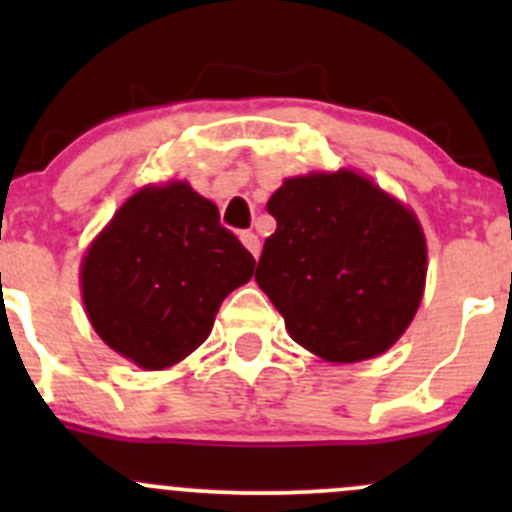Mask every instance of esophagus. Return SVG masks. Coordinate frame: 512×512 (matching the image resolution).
I'll list each match as a JSON object with an SVG mask.
<instances>
[{
    "mask_svg": "<svg viewBox=\"0 0 512 512\" xmlns=\"http://www.w3.org/2000/svg\"><path fill=\"white\" fill-rule=\"evenodd\" d=\"M240 240H242V245L247 247V250L252 252V257H260V240H257V235L252 230H245V232H240Z\"/></svg>",
    "mask_w": 512,
    "mask_h": 512,
    "instance_id": "esophagus-1",
    "label": "esophagus"
}]
</instances>
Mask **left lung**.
<instances>
[{
	"label": "left lung",
	"instance_id": "left-lung-1",
	"mask_svg": "<svg viewBox=\"0 0 512 512\" xmlns=\"http://www.w3.org/2000/svg\"><path fill=\"white\" fill-rule=\"evenodd\" d=\"M255 280L289 337L327 361L386 352L414 319L426 282V237L409 208L352 170L285 180Z\"/></svg>",
	"mask_w": 512,
	"mask_h": 512
}]
</instances>
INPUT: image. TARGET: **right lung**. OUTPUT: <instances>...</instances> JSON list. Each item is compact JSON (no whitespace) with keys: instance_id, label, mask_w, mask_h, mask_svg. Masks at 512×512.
I'll list each match as a JSON object with an SVG mask.
<instances>
[{"instance_id":"right-lung-1","label":"right lung","mask_w":512,"mask_h":512,"mask_svg":"<svg viewBox=\"0 0 512 512\" xmlns=\"http://www.w3.org/2000/svg\"><path fill=\"white\" fill-rule=\"evenodd\" d=\"M255 257L188 183L143 188L96 237L81 292L98 337L143 369L178 364L208 339Z\"/></svg>"}]
</instances>
